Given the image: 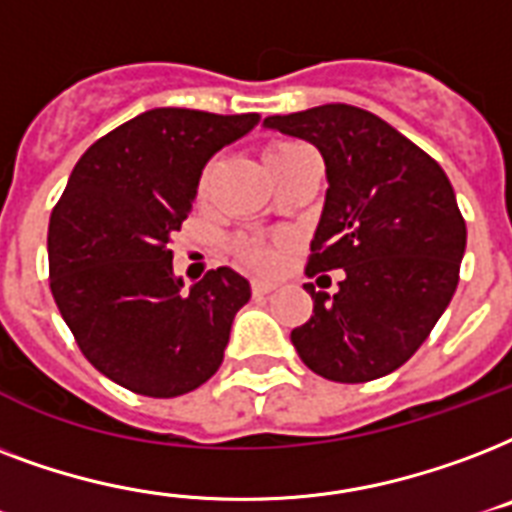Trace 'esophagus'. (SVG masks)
Segmentation results:
<instances>
[{
	"label": "esophagus",
	"mask_w": 512,
	"mask_h": 512,
	"mask_svg": "<svg viewBox=\"0 0 512 512\" xmlns=\"http://www.w3.org/2000/svg\"><path fill=\"white\" fill-rule=\"evenodd\" d=\"M275 288L277 283H272V280H251L253 296H267V293H272Z\"/></svg>",
	"instance_id": "esophagus-1"
}]
</instances>
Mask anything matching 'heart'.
Instances as JSON below:
<instances>
[{"mask_svg": "<svg viewBox=\"0 0 512 512\" xmlns=\"http://www.w3.org/2000/svg\"><path fill=\"white\" fill-rule=\"evenodd\" d=\"M296 149H301L299 144H293V141H275V144H269L264 149V160H267V168L277 165V162H283L288 154H293ZM208 181H211V170H205L200 178V192L208 189ZM235 251L240 256L243 264L253 269H269L277 261V251L275 245L264 240V237H240L235 243Z\"/></svg>", "mask_w": 512, "mask_h": 512, "instance_id": "1", "label": "heart"}]
</instances>
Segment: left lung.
Listing matches in <instances>:
<instances>
[{"instance_id": "8db88e82", "label": "left lung", "mask_w": 512, "mask_h": 512, "mask_svg": "<svg viewBox=\"0 0 512 512\" xmlns=\"http://www.w3.org/2000/svg\"><path fill=\"white\" fill-rule=\"evenodd\" d=\"M264 128L304 138L326 162V205L307 275L344 269L328 296L307 283L312 315L293 328L304 366L331 382L392 374L422 347L459 283L467 229L438 162L376 114L326 104Z\"/></svg>"}]
</instances>
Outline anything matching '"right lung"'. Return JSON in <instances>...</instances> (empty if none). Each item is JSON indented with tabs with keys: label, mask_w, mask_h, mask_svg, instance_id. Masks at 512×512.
Instances as JSON below:
<instances>
[{
	"label": "right lung",
	"mask_w": 512,
	"mask_h": 512,
	"mask_svg": "<svg viewBox=\"0 0 512 512\" xmlns=\"http://www.w3.org/2000/svg\"><path fill=\"white\" fill-rule=\"evenodd\" d=\"M259 120L162 106L98 138L71 170L47 229L50 291L82 355L125 390L176 398L219 371L251 285L219 267L184 291L170 237L208 160Z\"/></svg>",
	"instance_id": "right-lung-1"
}]
</instances>
